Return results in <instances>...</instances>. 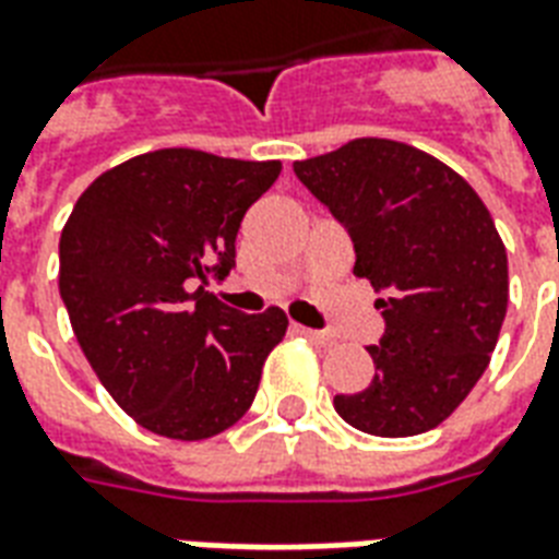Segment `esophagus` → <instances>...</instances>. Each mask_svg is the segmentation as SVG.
I'll use <instances>...</instances> for the list:
<instances>
[{"mask_svg": "<svg viewBox=\"0 0 559 559\" xmlns=\"http://www.w3.org/2000/svg\"><path fill=\"white\" fill-rule=\"evenodd\" d=\"M293 331L301 336H308L310 343H317V346H328V343H334V336L328 334V331H317V328H305V325H293Z\"/></svg>", "mask_w": 559, "mask_h": 559, "instance_id": "34e87169", "label": "esophagus"}]
</instances>
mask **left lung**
I'll return each instance as SVG.
<instances>
[{"label":"left lung","instance_id":"8db88e82","mask_svg":"<svg viewBox=\"0 0 559 559\" xmlns=\"http://www.w3.org/2000/svg\"><path fill=\"white\" fill-rule=\"evenodd\" d=\"M293 173L355 246V275L383 298L374 378L334 407L357 431L416 437L472 393L507 313V251L463 178L395 140H352Z\"/></svg>","mask_w":559,"mask_h":559}]
</instances>
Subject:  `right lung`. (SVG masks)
<instances>
[{
    "mask_svg": "<svg viewBox=\"0 0 559 559\" xmlns=\"http://www.w3.org/2000/svg\"><path fill=\"white\" fill-rule=\"evenodd\" d=\"M281 173L157 148L93 181L61 231L58 287L81 352L146 431L207 440L249 411L284 310L240 313L207 293L234 270L246 211Z\"/></svg>",
    "mask_w": 559,
    "mask_h": 559,
    "instance_id": "add662e5",
    "label": "right lung"
}]
</instances>
